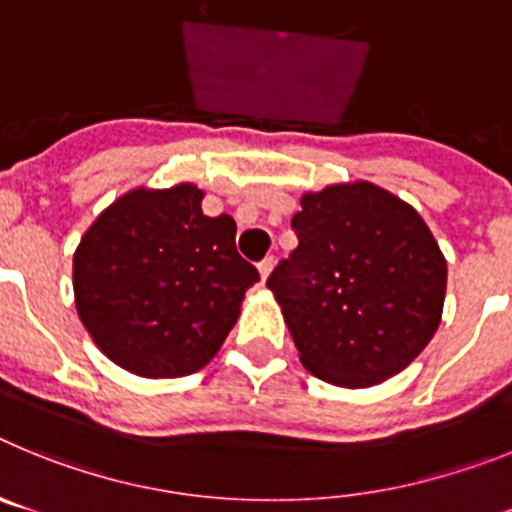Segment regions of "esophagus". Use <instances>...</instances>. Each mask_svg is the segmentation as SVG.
I'll return each mask as SVG.
<instances>
[{
  "label": "esophagus",
  "mask_w": 512,
  "mask_h": 512,
  "mask_svg": "<svg viewBox=\"0 0 512 512\" xmlns=\"http://www.w3.org/2000/svg\"><path fill=\"white\" fill-rule=\"evenodd\" d=\"M274 269V256H266V259L259 261V271H261V279H266Z\"/></svg>",
  "instance_id": "34e87169"
}]
</instances>
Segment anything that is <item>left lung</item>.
Returning <instances> with one entry per match:
<instances>
[{
	"mask_svg": "<svg viewBox=\"0 0 512 512\" xmlns=\"http://www.w3.org/2000/svg\"><path fill=\"white\" fill-rule=\"evenodd\" d=\"M297 248L266 279L300 361L366 387L402 372L441 323L446 261L423 217L369 182L302 197Z\"/></svg>",
	"mask_w": 512,
	"mask_h": 512,
	"instance_id": "obj_1",
	"label": "left lung"
}]
</instances>
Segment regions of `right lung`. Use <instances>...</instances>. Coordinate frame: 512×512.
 <instances>
[{"label":"right lung","instance_id":"1","mask_svg":"<svg viewBox=\"0 0 512 512\" xmlns=\"http://www.w3.org/2000/svg\"><path fill=\"white\" fill-rule=\"evenodd\" d=\"M256 282L235 248V220L202 215L192 184L125 194L74 253L81 323L104 356L140 377L200 372Z\"/></svg>","mask_w":512,"mask_h":512}]
</instances>
